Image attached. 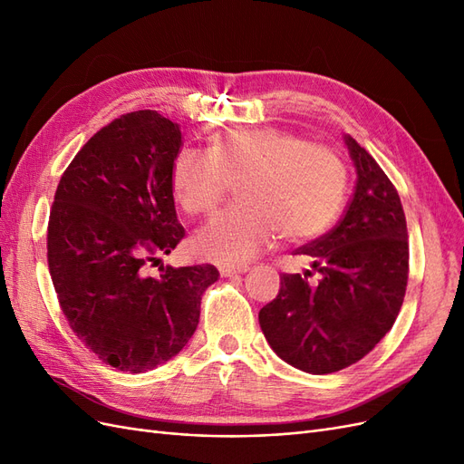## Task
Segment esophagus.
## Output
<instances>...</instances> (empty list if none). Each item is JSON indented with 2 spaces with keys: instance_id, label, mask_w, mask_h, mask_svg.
<instances>
[{
  "instance_id": "esophagus-1",
  "label": "esophagus",
  "mask_w": 464,
  "mask_h": 464,
  "mask_svg": "<svg viewBox=\"0 0 464 464\" xmlns=\"http://www.w3.org/2000/svg\"><path fill=\"white\" fill-rule=\"evenodd\" d=\"M249 266L242 265V266H220V275L222 276H237V275H244L247 273Z\"/></svg>"
}]
</instances>
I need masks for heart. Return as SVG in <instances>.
<instances>
[{"label": "heart", "instance_id": "obj_1", "mask_svg": "<svg viewBox=\"0 0 464 464\" xmlns=\"http://www.w3.org/2000/svg\"><path fill=\"white\" fill-rule=\"evenodd\" d=\"M237 186V207L195 236L207 259L236 265L254 259L275 236L305 242L325 232L346 199V166L327 145L305 143L285 130H224L205 152L181 149L170 166V191L186 215H208Z\"/></svg>", "mask_w": 464, "mask_h": 464}]
</instances>
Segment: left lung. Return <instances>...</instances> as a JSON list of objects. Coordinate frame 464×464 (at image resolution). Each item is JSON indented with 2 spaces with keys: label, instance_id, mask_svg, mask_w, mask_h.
<instances>
[{
  "label": "left lung",
  "instance_id": "left-lung-1",
  "mask_svg": "<svg viewBox=\"0 0 464 464\" xmlns=\"http://www.w3.org/2000/svg\"><path fill=\"white\" fill-rule=\"evenodd\" d=\"M356 186L344 217L294 254L314 271L280 275L259 325L275 353L307 373L353 366L395 323L409 280V232L401 198L372 154L346 135ZM314 272L317 285L306 283Z\"/></svg>",
  "mask_w": 464,
  "mask_h": 464
}]
</instances>
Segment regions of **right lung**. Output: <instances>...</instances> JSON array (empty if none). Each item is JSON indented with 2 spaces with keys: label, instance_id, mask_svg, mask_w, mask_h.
I'll list each match as a JSON object with an SVG mask.
<instances>
[{
  "label": "right lung",
  "instance_id": "right-lung-1",
  "mask_svg": "<svg viewBox=\"0 0 464 464\" xmlns=\"http://www.w3.org/2000/svg\"><path fill=\"white\" fill-rule=\"evenodd\" d=\"M178 123L137 110L96 131L65 168L48 220V269L77 339L108 366L141 373L198 329L215 265L160 266L184 240L170 191Z\"/></svg>",
  "mask_w": 464,
  "mask_h": 464
}]
</instances>
